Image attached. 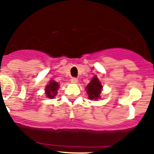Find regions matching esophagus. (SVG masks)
I'll return each mask as SVG.
<instances>
[{"mask_svg": "<svg viewBox=\"0 0 154 154\" xmlns=\"http://www.w3.org/2000/svg\"><path fill=\"white\" fill-rule=\"evenodd\" d=\"M71 82H72V83H77V82H78V79L72 78L71 79Z\"/></svg>", "mask_w": 154, "mask_h": 154, "instance_id": "34e87169", "label": "esophagus"}]
</instances>
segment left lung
Masks as SVG:
<instances>
[{
  "instance_id": "1",
  "label": "left lung",
  "mask_w": 154,
  "mask_h": 154,
  "mask_svg": "<svg viewBox=\"0 0 154 154\" xmlns=\"http://www.w3.org/2000/svg\"><path fill=\"white\" fill-rule=\"evenodd\" d=\"M85 89H86V93L88 94L89 99L97 100L98 99L100 98L103 85H101V82L99 79L96 76H94L90 82L85 87Z\"/></svg>"
}]
</instances>
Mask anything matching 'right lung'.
Returning a JSON list of instances; mask_svg holds the SVG:
<instances>
[{"mask_svg":"<svg viewBox=\"0 0 154 154\" xmlns=\"http://www.w3.org/2000/svg\"><path fill=\"white\" fill-rule=\"evenodd\" d=\"M58 88H59V85H58V82L53 81V80H51L48 85H46L45 89L46 96L48 98H51V99L55 98V96L58 93L57 90L58 89Z\"/></svg>","mask_w":154,"mask_h":154,"instance_id":"right-lung-1","label":"right lung"}]
</instances>
